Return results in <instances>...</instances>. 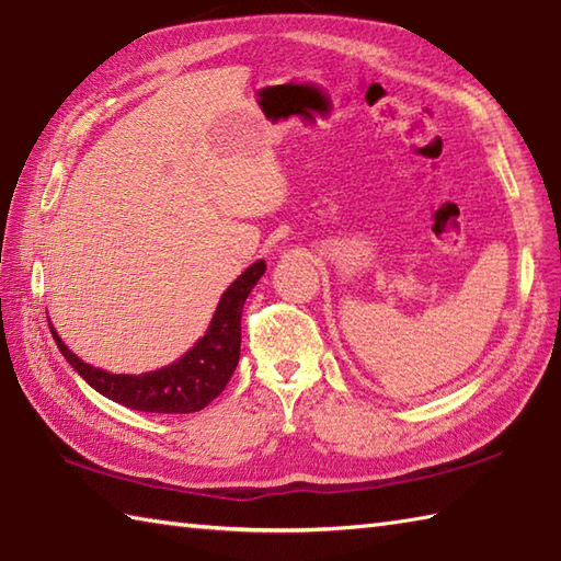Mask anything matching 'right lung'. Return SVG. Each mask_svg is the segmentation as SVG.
I'll return each instance as SVG.
<instances>
[{"instance_id":"add662e5","label":"right lung","mask_w":561,"mask_h":561,"mask_svg":"<svg viewBox=\"0 0 561 561\" xmlns=\"http://www.w3.org/2000/svg\"><path fill=\"white\" fill-rule=\"evenodd\" d=\"M265 260H257L238 277L229 289L224 291L221 301L214 311L207 335L199 337L197 344L181 359L159 371H149L141 376L108 374L103 368L83 364L67 344L59 340L55 328L50 325L53 337L59 352L71 368L113 402H121L129 410L139 412H161V414H187L199 412L202 408L219 396L229 383L241 356V316L243 304L250 289L265 274Z\"/></svg>"}]
</instances>
